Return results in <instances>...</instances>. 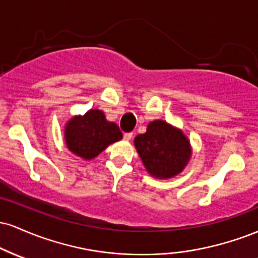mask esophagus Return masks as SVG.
Wrapping results in <instances>:
<instances>
[{"label": "esophagus", "instance_id": "obj_1", "mask_svg": "<svg viewBox=\"0 0 258 258\" xmlns=\"http://www.w3.org/2000/svg\"><path fill=\"white\" fill-rule=\"evenodd\" d=\"M132 137H133V133L132 132L125 133V135H123V139H125V141H131Z\"/></svg>", "mask_w": 258, "mask_h": 258}]
</instances>
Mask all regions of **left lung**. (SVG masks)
Returning a JSON list of instances; mask_svg holds the SVG:
<instances>
[{"mask_svg":"<svg viewBox=\"0 0 258 258\" xmlns=\"http://www.w3.org/2000/svg\"><path fill=\"white\" fill-rule=\"evenodd\" d=\"M135 147L154 178L167 179L179 174L191 158L190 142L180 128L164 120L148 123L147 132L135 138Z\"/></svg>","mask_w":258,"mask_h":258,"instance_id":"8db88e82","label":"left lung"}]
</instances>
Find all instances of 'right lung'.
I'll use <instances>...</instances> for the list:
<instances>
[{"label":"right lung","instance_id":"obj_1","mask_svg":"<svg viewBox=\"0 0 258 258\" xmlns=\"http://www.w3.org/2000/svg\"><path fill=\"white\" fill-rule=\"evenodd\" d=\"M64 139L68 149L84 160L98 156L105 148L122 139L116 123L105 119L99 109H91L84 115H75L67 122Z\"/></svg>","mask_w":258,"mask_h":258}]
</instances>
